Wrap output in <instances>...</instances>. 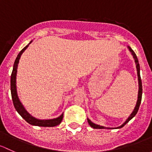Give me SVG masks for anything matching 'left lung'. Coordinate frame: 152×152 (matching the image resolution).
Wrapping results in <instances>:
<instances>
[{
	"label": "left lung",
	"mask_w": 152,
	"mask_h": 152,
	"mask_svg": "<svg viewBox=\"0 0 152 152\" xmlns=\"http://www.w3.org/2000/svg\"><path fill=\"white\" fill-rule=\"evenodd\" d=\"M127 48H128V49H129V50L130 51V53H132V56H133V58L134 59V62H135V64H136V69H137V79H138L139 89H138V94H137V102H136L135 107H134V110H133V111H132V113L130 114V115H129V116L127 118V119L125 121V122H124V124H122L121 126H118V127H115V128L112 127V128H111V127H105V126H100V125L96 124L92 122V121H91L89 118H87L88 122L89 125H90V126H91L92 128H94V129H119V128L123 127V126H124V125L126 124V123L129 122V121H130V120L132 119V118H133L134 115H136V113H137V111H138V109H139V107H140V102H141V98H142V82H141V78H140V65H139V62H138V60H137V56H136V54L134 53V51L132 50V48H131L129 46H127Z\"/></svg>",
	"instance_id": "left-lung-1"
}]
</instances>
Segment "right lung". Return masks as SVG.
I'll return each mask as SVG.
<instances>
[{
    "label": "right lung",
    "mask_w": 152,
    "mask_h": 152,
    "mask_svg": "<svg viewBox=\"0 0 152 152\" xmlns=\"http://www.w3.org/2000/svg\"><path fill=\"white\" fill-rule=\"evenodd\" d=\"M32 42V41L30 42V43L28 45H26L20 53L18 55L15 60V64H14L13 70H12V75H11V94H12V101H13L14 106H15V109L18 111V113L27 121L28 123L34 126H55L58 125L61 122L62 119H63V115L64 113H62L60 116L58 118H52V119H38L36 118L35 117L32 116L31 114L26 110L24 106L20 101V99L18 97V91H17V86H16V78H17V72H18V66L19 64V61H20V57H21L22 54L23 52L26 50L29 46L30 44Z\"/></svg>",
    "instance_id": "obj_1"
}]
</instances>
